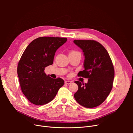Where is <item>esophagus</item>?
Masks as SVG:
<instances>
[{"mask_svg": "<svg viewBox=\"0 0 133 133\" xmlns=\"http://www.w3.org/2000/svg\"><path fill=\"white\" fill-rule=\"evenodd\" d=\"M65 83H66V84H70V83H72V81L67 80V81H65Z\"/></svg>", "mask_w": 133, "mask_h": 133, "instance_id": "obj_1", "label": "esophagus"}]
</instances>
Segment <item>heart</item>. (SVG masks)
Wrapping results in <instances>:
<instances>
[{"label":"heart","mask_w":133,"mask_h":133,"mask_svg":"<svg viewBox=\"0 0 133 133\" xmlns=\"http://www.w3.org/2000/svg\"><path fill=\"white\" fill-rule=\"evenodd\" d=\"M79 53V52H77V51H72L70 52V53H69V54H74V53Z\"/></svg>","instance_id":"1"}]
</instances>
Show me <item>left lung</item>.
Segmentation results:
<instances>
[{
	"instance_id": "1",
	"label": "left lung",
	"mask_w": 133,
	"mask_h": 133,
	"mask_svg": "<svg viewBox=\"0 0 133 133\" xmlns=\"http://www.w3.org/2000/svg\"><path fill=\"white\" fill-rule=\"evenodd\" d=\"M74 43L84 53L85 69L78 76L88 78L87 83L74 82L78 90L74 98L80 105L94 108L102 103L113 88L114 68L110 56L100 43L93 40H75Z\"/></svg>"
}]
</instances>
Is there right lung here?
<instances>
[{
    "instance_id": "add662e5",
    "label": "right lung",
    "mask_w": 133,
    "mask_h": 133,
    "mask_svg": "<svg viewBox=\"0 0 133 133\" xmlns=\"http://www.w3.org/2000/svg\"><path fill=\"white\" fill-rule=\"evenodd\" d=\"M67 40L66 38L39 37L23 53L17 73L22 91L32 103L40 106L51 102L64 85V80L47 75L45 68L53 64L56 51Z\"/></svg>"
}]
</instances>
